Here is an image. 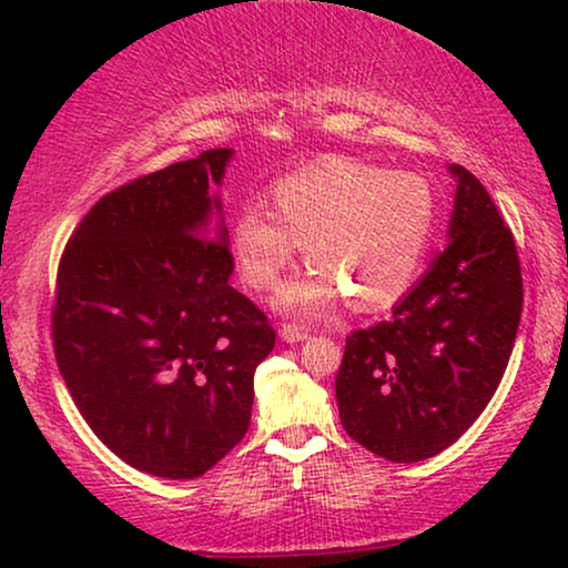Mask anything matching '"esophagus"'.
Segmentation results:
<instances>
[{"mask_svg":"<svg viewBox=\"0 0 568 568\" xmlns=\"http://www.w3.org/2000/svg\"><path fill=\"white\" fill-rule=\"evenodd\" d=\"M278 336L286 344H300V341L307 338V328H302V325H294V323H286L282 325V331H278Z\"/></svg>","mask_w":568,"mask_h":568,"instance_id":"obj_1","label":"esophagus"}]
</instances>
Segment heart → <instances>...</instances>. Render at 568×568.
Wrapping results in <instances>:
<instances>
[{
    "mask_svg": "<svg viewBox=\"0 0 568 568\" xmlns=\"http://www.w3.org/2000/svg\"><path fill=\"white\" fill-rule=\"evenodd\" d=\"M274 214L247 206L230 227V253L247 286L268 292L305 245V274L278 292L284 313L317 317L348 294L359 310L393 305L416 282L439 206L422 175L328 158L276 181Z\"/></svg>",
    "mask_w": 568,
    "mask_h": 568,
    "instance_id": "heart-1",
    "label": "heart"
}]
</instances>
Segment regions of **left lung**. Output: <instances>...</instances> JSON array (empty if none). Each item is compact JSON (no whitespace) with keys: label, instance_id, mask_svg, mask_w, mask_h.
I'll use <instances>...</instances> for the list:
<instances>
[{"label":"left lung","instance_id":"obj_1","mask_svg":"<svg viewBox=\"0 0 568 568\" xmlns=\"http://www.w3.org/2000/svg\"><path fill=\"white\" fill-rule=\"evenodd\" d=\"M449 243L387 321L346 338L336 375L346 434L390 463L439 455L499 387L523 315L515 237L470 170L449 165Z\"/></svg>","mask_w":568,"mask_h":568}]
</instances>
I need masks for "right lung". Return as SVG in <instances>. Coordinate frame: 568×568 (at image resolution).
<instances>
[{
	"mask_svg": "<svg viewBox=\"0 0 568 568\" xmlns=\"http://www.w3.org/2000/svg\"><path fill=\"white\" fill-rule=\"evenodd\" d=\"M230 158L209 150L111 191L59 263L61 377L98 439L150 476H204L245 437L255 367L276 344L230 286L222 201L209 193Z\"/></svg>",
	"mask_w": 568,
	"mask_h": 568,
	"instance_id": "1",
	"label": "right lung"
}]
</instances>
